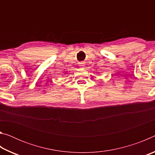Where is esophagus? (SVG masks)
I'll return each mask as SVG.
<instances>
[{"instance_id":"34e87169","label":"esophagus","mask_w":155,"mask_h":155,"mask_svg":"<svg viewBox=\"0 0 155 155\" xmlns=\"http://www.w3.org/2000/svg\"><path fill=\"white\" fill-rule=\"evenodd\" d=\"M79 66L81 68H85V67H84V66H85V64H84L83 62H81V63H80V64H79Z\"/></svg>"}]
</instances>
